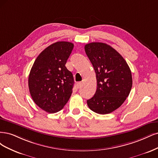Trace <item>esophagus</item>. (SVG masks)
Segmentation results:
<instances>
[{
	"mask_svg": "<svg viewBox=\"0 0 158 158\" xmlns=\"http://www.w3.org/2000/svg\"><path fill=\"white\" fill-rule=\"evenodd\" d=\"M81 85H82V83L81 82H79V83H77V88L78 89H79L81 86Z\"/></svg>",
	"mask_w": 158,
	"mask_h": 158,
	"instance_id": "34e87169",
	"label": "esophagus"
}]
</instances>
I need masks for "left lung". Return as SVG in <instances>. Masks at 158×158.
<instances>
[{
	"instance_id": "8db88e82",
	"label": "left lung",
	"mask_w": 158,
	"mask_h": 158,
	"mask_svg": "<svg viewBox=\"0 0 158 158\" xmlns=\"http://www.w3.org/2000/svg\"><path fill=\"white\" fill-rule=\"evenodd\" d=\"M85 50L97 81L96 93L87 100V105L97 114H110L128 97L133 85L131 69L122 56L106 43L86 44Z\"/></svg>"
}]
</instances>
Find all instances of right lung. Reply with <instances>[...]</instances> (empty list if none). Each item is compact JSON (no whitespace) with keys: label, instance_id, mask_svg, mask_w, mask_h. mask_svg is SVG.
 I'll return each mask as SVG.
<instances>
[{"label":"right lung","instance_id":"right-lung-1","mask_svg":"<svg viewBox=\"0 0 158 158\" xmlns=\"http://www.w3.org/2000/svg\"><path fill=\"white\" fill-rule=\"evenodd\" d=\"M73 44L58 41L40 52L28 79L30 94L40 108L53 114L62 110L72 93L74 79L65 64Z\"/></svg>","mask_w":158,"mask_h":158}]
</instances>
